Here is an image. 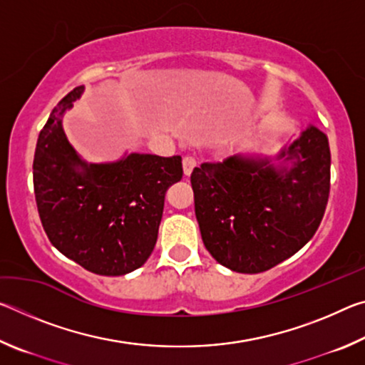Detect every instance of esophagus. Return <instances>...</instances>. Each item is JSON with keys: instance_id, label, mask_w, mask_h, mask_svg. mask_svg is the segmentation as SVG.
I'll return each instance as SVG.
<instances>
[{"instance_id": "obj_1", "label": "esophagus", "mask_w": 365, "mask_h": 365, "mask_svg": "<svg viewBox=\"0 0 365 365\" xmlns=\"http://www.w3.org/2000/svg\"><path fill=\"white\" fill-rule=\"evenodd\" d=\"M196 168V159L193 156H185L183 158V172L185 175H190L191 170Z\"/></svg>"}]
</instances>
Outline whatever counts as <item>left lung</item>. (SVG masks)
Returning a JSON list of instances; mask_svg holds the SVG:
<instances>
[{
    "label": "left lung",
    "mask_w": 365,
    "mask_h": 365,
    "mask_svg": "<svg viewBox=\"0 0 365 365\" xmlns=\"http://www.w3.org/2000/svg\"><path fill=\"white\" fill-rule=\"evenodd\" d=\"M269 159L232 156L191 172L202 243L219 264L259 274L298 252L322 222L330 195V146L309 127ZM293 162L292 168L287 163Z\"/></svg>",
    "instance_id": "obj_1"
}]
</instances>
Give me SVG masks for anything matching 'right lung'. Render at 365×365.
Wrapping results in <instances>:
<instances>
[{"instance_id": "add662e5", "label": "right lung", "mask_w": 365, "mask_h": 365, "mask_svg": "<svg viewBox=\"0 0 365 365\" xmlns=\"http://www.w3.org/2000/svg\"><path fill=\"white\" fill-rule=\"evenodd\" d=\"M82 91L67 93L38 135L36 207L49 242L66 257L98 275H123L154 250L165 191L183 175L182 158L133 153L113 164L83 163L61 125Z\"/></svg>"}]
</instances>
